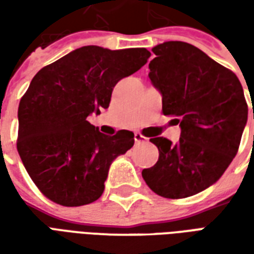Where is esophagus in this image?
<instances>
[{"label":"esophagus","mask_w":254,"mask_h":254,"mask_svg":"<svg viewBox=\"0 0 254 254\" xmlns=\"http://www.w3.org/2000/svg\"><path fill=\"white\" fill-rule=\"evenodd\" d=\"M145 140H147V137L143 136L141 133H138V132L134 133V141H136V143H141V141H145Z\"/></svg>","instance_id":"esophagus-1"}]
</instances>
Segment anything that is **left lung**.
Segmentation results:
<instances>
[{
    "label": "left lung",
    "mask_w": 254,
    "mask_h": 254,
    "mask_svg": "<svg viewBox=\"0 0 254 254\" xmlns=\"http://www.w3.org/2000/svg\"><path fill=\"white\" fill-rule=\"evenodd\" d=\"M149 78L162 94V111L177 117L180 141H149L159 149L155 166L141 176L149 189L166 198H185L218 181L240 148L248 103L234 72L185 42L152 49ZM254 120V109H253Z\"/></svg>",
    "instance_id": "1"
}]
</instances>
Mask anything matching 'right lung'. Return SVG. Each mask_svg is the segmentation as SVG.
Masks as SVG:
<instances>
[{
    "label": "right lung",
    "mask_w": 254,
    "mask_h": 254,
    "mask_svg": "<svg viewBox=\"0 0 254 254\" xmlns=\"http://www.w3.org/2000/svg\"><path fill=\"white\" fill-rule=\"evenodd\" d=\"M147 49L84 46L36 73L19 105L17 151L45 196L64 207L98 200L109 167L134 144V134L106 136L87 121L110 105L121 78L147 64Z\"/></svg>",
    "instance_id": "add662e5"
}]
</instances>
